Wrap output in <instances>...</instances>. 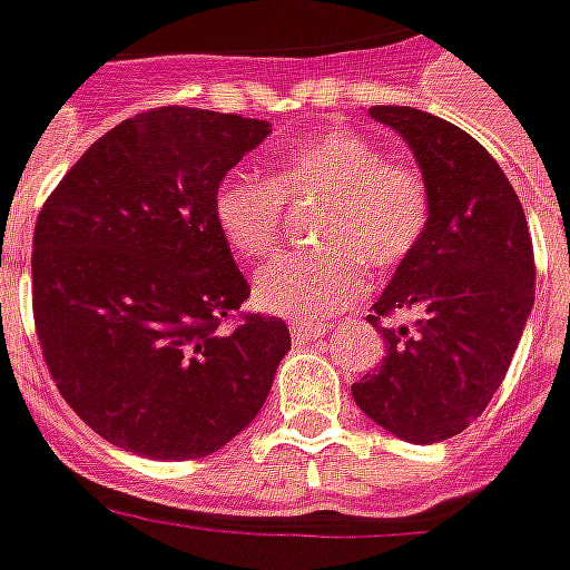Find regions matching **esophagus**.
<instances>
[{
    "label": "esophagus",
    "mask_w": 570,
    "mask_h": 570,
    "mask_svg": "<svg viewBox=\"0 0 570 570\" xmlns=\"http://www.w3.org/2000/svg\"><path fill=\"white\" fill-rule=\"evenodd\" d=\"M326 333H330L326 323H292V336H295V342L320 340V336H326Z\"/></svg>",
    "instance_id": "esophagus-1"
}]
</instances>
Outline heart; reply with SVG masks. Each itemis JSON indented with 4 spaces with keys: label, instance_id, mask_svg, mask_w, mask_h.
<instances>
[{
    "label": "heart",
    "instance_id": "1",
    "mask_svg": "<svg viewBox=\"0 0 570 570\" xmlns=\"http://www.w3.org/2000/svg\"><path fill=\"white\" fill-rule=\"evenodd\" d=\"M314 250L273 259L256 278L259 307L314 323L348 307L377 273L400 269L422 247L431 225V189L422 170L383 158L381 145L336 129L288 145L269 177H228L212 196L222 240L240 259H263L285 230V206L317 199Z\"/></svg>",
    "mask_w": 570,
    "mask_h": 570
}]
</instances>
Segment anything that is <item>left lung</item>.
Here are the masks:
<instances>
[{"mask_svg": "<svg viewBox=\"0 0 570 570\" xmlns=\"http://www.w3.org/2000/svg\"><path fill=\"white\" fill-rule=\"evenodd\" d=\"M371 117L412 145L431 225L367 314L386 355L352 396L390 434L434 444L470 428L511 367L537 297L533 240L511 180L470 132L415 107ZM403 313L415 327L392 323Z\"/></svg>", "mask_w": 570, "mask_h": 570, "instance_id": "obj_1", "label": "left lung"}]
</instances>
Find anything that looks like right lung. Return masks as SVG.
<instances>
[{"instance_id": "obj_1", "label": "right lung", "mask_w": 570, "mask_h": 570, "mask_svg": "<svg viewBox=\"0 0 570 570\" xmlns=\"http://www.w3.org/2000/svg\"><path fill=\"white\" fill-rule=\"evenodd\" d=\"M269 132L240 114L155 107L100 136L40 208L37 340L62 400L104 441L199 460L266 403L292 333L240 311L250 285L212 196Z\"/></svg>"}]
</instances>
